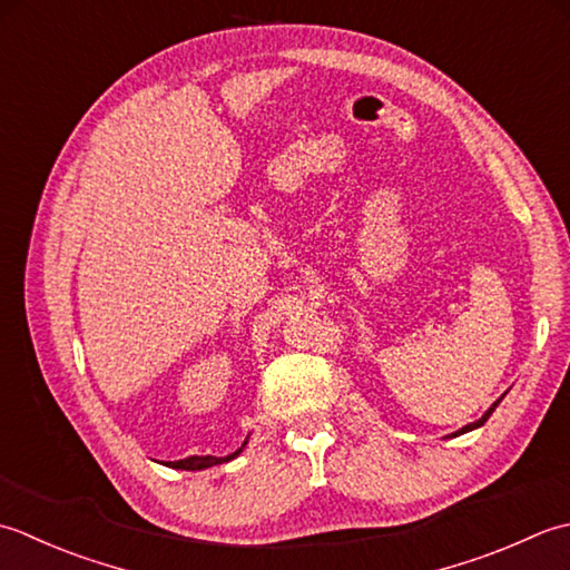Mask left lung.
Listing matches in <instances>:
<instances>
[{"mask_svg": "<svg viewBox=\"0 0 570 570\" xmlns=\"http://www.w3.org/2000/svg\"><path fill=\"white\" fill-rule=\"evenodd\" d=\"M504 399V396H502ZM502 399H499V401H502ZM499 401H494L492 405H490V411H487L482 417H480V421H474V423H470V425H464V428H460V431L458 433H452V435H462V433H470V431H474V428H480V425H484L487 423V417H490L492 413H494V409H497V405H499Z\"/></svg>", "mask_w": 570, "mask_h": 570, "instance_id": "8db88e82", "label": "left lung"}]
</instances>
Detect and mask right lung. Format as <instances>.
Here are the masks:
<instances>
[{
    "label": "right lung",
    "instance_id": "add662e5",
    "mask_svg": "<svg viewBox=\"0 0 570 570\" xmlns=\"http://www.w3.org/2000/svg\"><path fill=\"white\" fill-rule=\"evenodd\" d=\"M248 443V440H246ZM246 443H243L236 452H230V455L226 458H214V455H191V458H184V460H177V462H165L167 468H174V470H206V468H214V464H220V462H228L240 455V450L246 448Z\"/></svg>",
    "mask_w": 570,
    "mask_h": 570
}]
</instances>
